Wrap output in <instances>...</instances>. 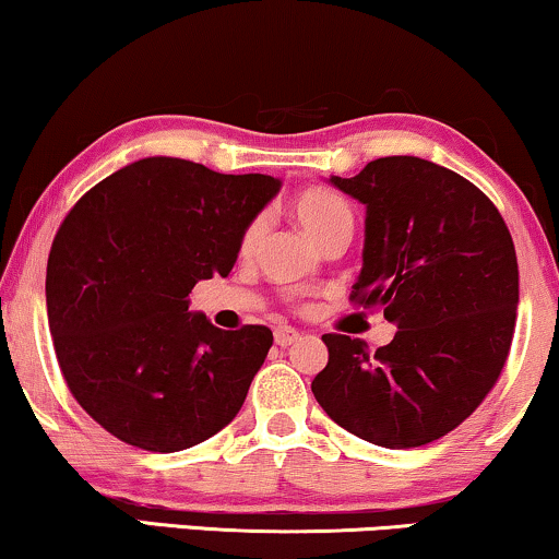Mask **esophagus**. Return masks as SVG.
I'll list each match as a JSON object with an SVG mask.
<instances>
[{
  "label": "esophagus",
  "mask_w": 559,
  "mask_h": 559,
  "mask_svg": "<svg viewBox=\"0 0 559 559\" xmlns=\"http://www.w3.org/2000/svg\"><path fill=\"white\" fill-rule=\"evenodd\" d=\"M300 332L298 329H293V326H277L274 329V342L280 344V347H290L293 342H298L300 340Z\"/></svg>",
  "instance_id": "34e87169"
}]
</instances>
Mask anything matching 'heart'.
I'll use <instances>...</instances> for the list:
<instances>
[{
	"mask_svg": "<svg viewBox=\"0 0 559 559\" xmlns=\"http://www.w3.org/2000/svg\"><path fill=\"white\" fill-rule=\"evenodd\" d=\"M293 217L298 219V225L306 230V236L313 240L316 246H326L332 238L349 236L353 238L355 230V215L353 206L347 204V199H342L334 191L321 189V186H311V189L300 191L298 197L293 199L290 204ZM261 236V223L253 219V223L246 225L243 236H240V253H251L259 243Z\"/></svg>",
	"mask_w": 559,
	"mask_h": 559,
	"instance_id": "1",
	"label": "heart"
}]
</instances>
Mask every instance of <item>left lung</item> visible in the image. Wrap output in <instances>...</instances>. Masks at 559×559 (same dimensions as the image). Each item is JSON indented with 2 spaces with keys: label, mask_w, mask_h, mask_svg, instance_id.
I'll use <instances>...</instances> for the list:
<instances>
[{
  "label": "left lung",
  "mask_w": 559,
  "mask_h": 559,
  "mask_svg": "<svg viewBox=\"0 0 559 559\" xmlns=\"http://www.w3.org/2000/svg\"><path fill=\"white\" fill-rule=\"evenodd\" d=\"M344 194L368 206L353 306L396 326L376 353L323 334L329 362L316 402L336 425L383 448L443 438L485 402L508 360L519 311V261L485 191L423 157H378Z\"/></svg>",
  "instance_id": "1"
}]
</instances>
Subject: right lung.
<instances>
[{
  "instance_id": "right-lung-1",
  "label": "right lung",
  "mask_w": 559,
  "mask_h": 559,
  "mask_svg": "<svg viewBox=\"0 0 559 559\" xmlns=\"http://www.w3.org/2000/svg\"><path fill=\"white\" fill-rule=\"evenodd\" d=\"M277 191L264 174L144 157L69 210L48 253V326L69 391L114 438L174 453L238 415L272 329L223 332L189 313V293L230 274L246 225Z\"/></svg>"
}]
</instances>
